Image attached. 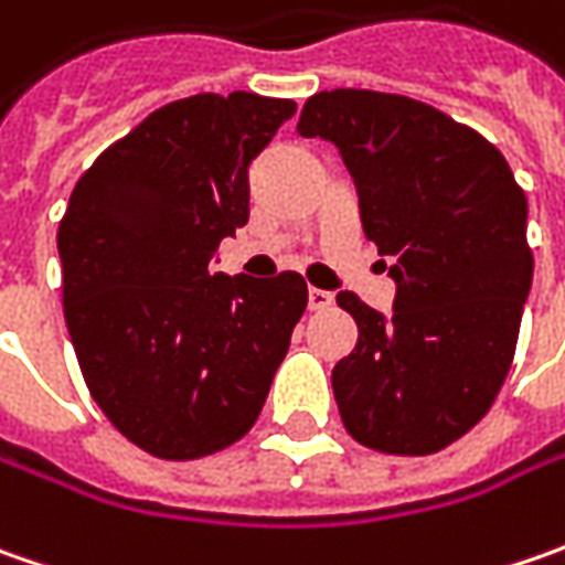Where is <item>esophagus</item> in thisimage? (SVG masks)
<instances>
[{"label":"esophagus","mask_w":565,"mask_h":565,"mask_svg":"<svg viewBox=\"0 0 565 565\" xmlns=\"http://www.w3.org/2000/svg\"><path fill=\"white\" fill-rule=\"evenodd\" d=\"M333 305V292H327V289H308V308L311 311H327Z\"/></svg>","instance_id":"esophagus-1"}]
</instances>
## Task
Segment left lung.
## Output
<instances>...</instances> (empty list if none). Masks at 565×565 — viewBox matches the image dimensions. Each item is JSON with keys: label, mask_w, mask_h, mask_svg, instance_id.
Returning a JSON list of instances; mask_svg holds the SVG:
<instances>
[{"label": "left lung", "mask_w": 565, "mask_h": 565, "mask_svg": "<svg viewBox=\"0 0 565 565\" xmlns=\"http://www.w3.org/2000/svg\"><path fill=\"white\" fill-rule=\"evenodd\" d=\"M298 135L337 143L364 235L396 257L390 317L337 295L359 323L333 367L342 424L377 452H440L488 415L510 374L534 273L525 191L488 138L399 94L320 90Z\"/></svg>", "instance_id": "obj_1"}]
</instances>
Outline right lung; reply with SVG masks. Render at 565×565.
Wrapping results in <instances>:
<instances>
[{
  "mask_svg": "<svg viewBox=\"0 0 565 565\" xmlns=\"http://www.w3.org/2000/svg\"><path fill=\"white\" fill-rule=\"evenodd\" d=\"M292 99L198 94L150 113L77 179L58 223L62 305L103 415L157 459L242 440L289 352L308 286L210 260L248 223V166Z\"/></svg>",
  "mask_w": 565,
  "mask_h": 565,
  "instance_id": "obj_1",
  "label": "right lung"
}]
</instances>
